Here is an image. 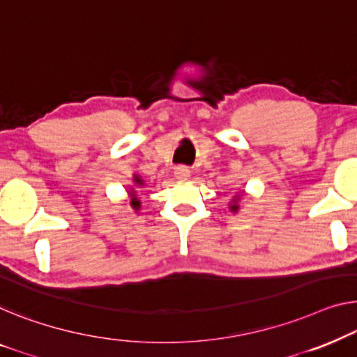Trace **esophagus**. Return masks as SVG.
Returning <instances> with one entry per match:
<instances>
[{"instance_id":"esophagus-1","label":"esophagus","mask_w":357,"mask_h":357,"mask_svg":"<svg viewBox=\"0 0 357 357\" xmlns=\"http://www.w3.org/2000/svg\"><path fill=\"white\" fill-rule=\"evenodd\" d=\"M174 178L178 181H188L190 178V169L188 167H176L174 168Z\"/></svg>"}]
</instances>
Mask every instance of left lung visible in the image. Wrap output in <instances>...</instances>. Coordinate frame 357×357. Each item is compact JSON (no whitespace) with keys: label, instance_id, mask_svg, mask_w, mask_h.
<instances>
[{"label":"left lung","instance_id":"8db88e82","mask_svg":"<svg viewBox=\"0 0 357 357\" xmlns=\"http://www.w3.org/2000/svg\"><path fill=\"white\" fill-rule=\"evenodd\" d=\"M245 197V192H238L237 195L232 197V200L229 202V211L231 213H238L241 210V200Z\"/></svg>","mask_w":357,"mask_h":357}]
</instances>
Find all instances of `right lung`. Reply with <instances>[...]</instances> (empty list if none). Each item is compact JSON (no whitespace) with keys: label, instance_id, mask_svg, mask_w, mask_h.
Segmentation results:
<instances>
[{"label":"right lung","instance_id":"add662e5","mask_svg":"<svg viewBox=\"0 0 357 357\" xmlns=\"http://www.w3.org/2000/svg\"><path fill=\"white\" fill-rule=\"evenodd\" d=\"M146 185L144 179H142L139 174H132V185L126 189V194H128V200H130V205L132 206V210L139 211L141 210V200L139 197H137V189H142Z\"/></svg>","mask_w":357,"mask_h":357}]
</instances>
